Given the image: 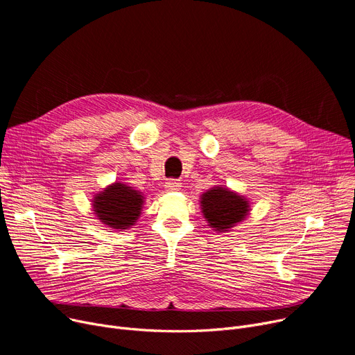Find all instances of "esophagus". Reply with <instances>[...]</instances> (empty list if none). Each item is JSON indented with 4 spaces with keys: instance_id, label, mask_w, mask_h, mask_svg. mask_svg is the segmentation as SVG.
Listing matches in <instances>:
<instances>
[{
    "instance_id": "obj_1",
    "label": "esophagus",
    "mask_w": 355,
    "mask_h": 355,
    "mask_svg": "<svg viewBox=\"0 0 355 355\" xmlns=\"http://www.w3.org/2000/svg\"><path fill=\"white\" fill-rule=\"evenodd\" d=\"M181 187V182L178 180H170L165 182V190L167 191H178Z\"/></svg>"
}]
</instances>
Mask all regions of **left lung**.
<instances>
[{
    "label": "left lung",
    "instance_id": "obj_1",
    "mask_svg": "<svg viewBox=\"0 0 355 355\" xmlns=\"http://www.w3.org/2000/svg\"><path fill=\"white\" fill-rule=\"evenodd\" d=\"M200 208L208 225L218 232H227L243 223L251 211L250 200L223 185L202 193Z\"/></svg>",
    "mask_w": 355,
    "mask_h": 355
}]
</instances>
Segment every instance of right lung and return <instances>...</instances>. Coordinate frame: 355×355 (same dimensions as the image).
<instances>
[{"label":"right lung","mask_w":355,"mask_h":355,"mask_svg":"<svg viewBox=\"0 0 355 355\" xmlns=\"http://www.w3.org/2000/svg\"><path fill=\"white\" fill-rule=\"evenodd\" d=\"M146 197L135 188L115 181L92 197V211L96 217L112 230H128L143 211Z\"/></svg>","instance_id":"add662e5"}]
</instances>
